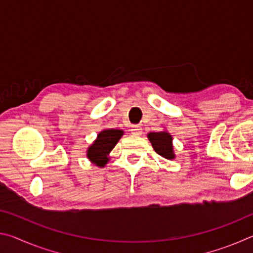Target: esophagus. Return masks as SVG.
<instances>
[{"label":"esophagus","instance_id":"esophagus-1","mask_svg":"<svg viewBox=\"0 0 253 253\" xmlns=\"http://www.w3.org/2000/svg\"><path fill=\"white\" fill-rule=\"evenodd\" d=\"M130 131H131V134H132V135H135V136H139V135H142L143 128L140 127L139 125H132V126L130 127Z\"/></svg>","mask_w":253,"mask_h":253}]
</instances>
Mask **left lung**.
Returning <instances> with one entry per match:
<instances>
[{
	"mask_svg": "<svg viewBox=\"0 0 253 253\" xmlns=\"http://www.w3.org/2000/svg\"><path fill=\"white\" fill-rule=\"evenodd\" d=\"M148 139L152 143V146L158 155L166 158V160H173L175 154L173 152L172 135L168 131H154L148 132Z\"/></svg>",
	"mask_w": 253,
	"mask_h": 253,
	"instance_id": "obj_1",
	"label": "left lung"
}]
</instances>
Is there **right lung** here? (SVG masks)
Returning <instances> with one entry per match:
<instances>
[{"label":"right lung","instance_id":"add662e5","mask_svg":"<svg viewBox=\"0 0 253 253\" xmlns=\"http://www.w3.org/2000/svg\"><path fill=\"white\" fill-rule=\"evenodd\" d=\"M124 135L122 129H104L97 136V139L89 146L87 157L93 164L104 168L109 161V153L111 152L121 137Z\"/></svg>","mask_w":253,"mask_h":253}]
</instances>
